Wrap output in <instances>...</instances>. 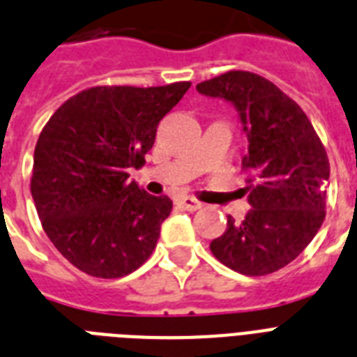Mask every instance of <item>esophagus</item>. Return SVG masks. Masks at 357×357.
Returning <instances> with one entry per match:
<instances>
[{
	"instance_id": "34e87169",
	"label": "esophagus",
	"mask_w": 357,
	"mask_h": 357,
	"mask_svg": "<svg viewBox=\"0 0 357 357\" xmlns=\"http://www.w3.org/2000/svg\"><path fill=\"white\" fill-rule=\"evenodd\" d=\"M178 204L181 205L185 211H198V208L204 205L202 202H198L196 198H192V196H183V198H179Z\"/></svg>"
}]
</instances>
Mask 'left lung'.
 I'll return each instance as SVG.
<instances>
[{
	"label": "left lung",
	"mask_w": 357,
	"mask_h": 357,
	"mask_svg": "<svg viewBox=\"0 0 357 357\" xmlns=\"http://www.w3.org/2000/svg\"><path fill=\"white\" fill-rule=\"evenodd\" d=\"M199 93L236 106L248 133L242 158L251 211L211 242L220 262L249 277L288 266L324 220L330 163L324 144L294 98L251 71H227L199 82Z\"/></svg>",
	"instance_id": "1"
}]
</instances>
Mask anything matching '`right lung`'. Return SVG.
Here are the masks:
<instances>
[{
	"instance_id": "obj_1",
	"label": "right lung",
	"mask_w": 357,
	"mask_h": 357,
	"mask_svg": "<svg viewBox=\"0 0 357 357\" xmlns=\"http://www.w3.org/2000/svg\"><path fill=\"white\" fill-rule=\"evenodd\" d=\"M188 88L95 86L68 98L43 126L31 192L49 240L84 273L119 279L155 249L172 202L144 192L128 169L143 167L159 121Z\"/></svg>"
}]
</instances>
